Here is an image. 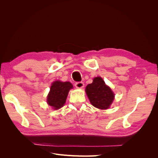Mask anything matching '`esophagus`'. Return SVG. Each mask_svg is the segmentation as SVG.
Listing matches in <instances>:
<instances>
[{"mask_svg":"<svg viewBox=\"0 0 158 158\" xmlns=\"http://www.w3.org/2000/svg\"><path fill=\"white\" fill-rule=\"evenodd\" d=\"M75 86L76 88H82L84 86V84L82 82H78L75 83Z\"/></svg>","mask_w":158,"mask_h":158,"instance_id":"34e87169","label":"esophagus"}]
</instances>
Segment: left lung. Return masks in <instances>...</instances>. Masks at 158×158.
<instances>
[{
    "label": "left lung",
    "instance_id": "left-lung-1",
    "mask_svg": "<svg viewBox=\"0 0 158 158\" xmlns=\"http://www.w3.org/2000/svg\"><path fill=\"white\" fill-rule=\"evenodd\" d=\"M88 97L92 106L101 109L109 107L114 99V94L101 77H96L85 88Z\"/></svg>",
    "mask_w": 158,
    "mask_h": 158
}]
</instances>
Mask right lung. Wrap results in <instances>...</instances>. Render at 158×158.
<instances>
[{"mask_svg":"<svg viewBox=\"0 0 158 158\" xmlns=\"http://www.w3.org/2000/svg\"><path fill=\"white\" fill-rule=\"evenodd\" d=\"M73 88V85L69 82L56 81L51 86L50 92L47 96V103L55 109L62 107L66 102L69 90Z\"/></svg>","mask_w":158,"mask_h":158,"instance_id":"obj_1","label":"right lung"}]
</instances>
